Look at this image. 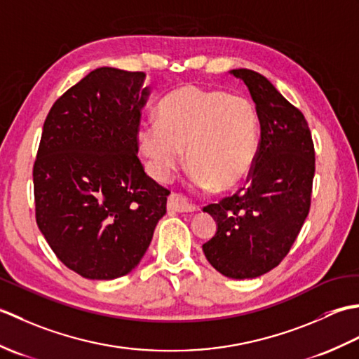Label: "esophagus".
I'll return each instance as SVG.
<instances>
[{
	"mask_svg": "<svg viewBox=\"0 0 359 359\" xmlns=\"http://www.w3.org/2000/svg\"><path fill=\"white\" fill-rule=\"evenodd\" d=\"M168 210L177 211V212H193L199 208H197L196 205L187 202L185 197H182L179 194H171L168 197Z\"/></svg>",
	"mask_w": 359,
	"mask_h": 359,
	"instance_id": "obj_1",
	"label": "esophagus"
}]
</instances>
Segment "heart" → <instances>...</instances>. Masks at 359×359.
Instances as JSON below:
<instances>
[{"instance_id": "obj_1", "label": "heart", "mask_w": 359, "mask_h": 359, "mask_svg": "<svg viewBox=\"0 0 359 359\" xmlns=\"http://www.w3.org/2000/svg\"><path fill=\"white\" fill-rule=\"evenodd\" d=\"M157 117L158 123L143 121L137 134L152 177H170L187 148L199 187L226 193L247 180L259 147L257 114L248 98L188 85L160 102Z\"/></svg>"}]
</instances>
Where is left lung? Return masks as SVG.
<instances>
[{
    "label": "left lung",
    "mask_w": 359,
    "mask_h": 359,
    "mask_svg": "<svg viewBox=\"0 0 359 359\" xmlns=\"http://www.w3.org/2000/svg\"><path fill=\"white\" fill-rule=\"evenodd\" d=\"M245 83L261 125L248 187L203 211L217 231L203 243L208 262L226 278L253 279L280 264L309 216L315 147L304 114L264 75L230 71Z\"/></svg>",
    "instance_id": "obj_1"
}]
</instances>
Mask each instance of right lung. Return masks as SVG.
Listing matches in <instances>:
<instances>
[{
    "instance_id": "1",
    "label": "right lung",
    "mask_w": 359,
    "mask_h": 359,
    "mask_svg": "<svg viewBox=\"0 0 359 359\" xmlns=\"http://www.w3.org/2000/svg\"><path fill=\"white\" fill-rule=\"evenodd\" d=\"M143 72L98 67L53 103L34 163L35 217L67 269L125 276L142 261L170 191L137 157L149 86Z\"/></svg>"
}]
</instances>
